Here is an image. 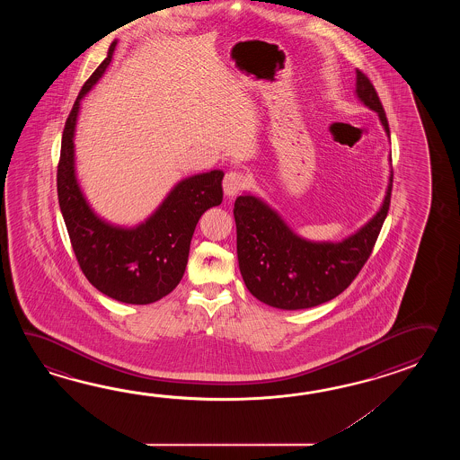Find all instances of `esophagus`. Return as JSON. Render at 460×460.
I'll return each mask as SVG.
<instances>
[{"instance_id": "obj_1", "label": "esophagus", "mask_w": 460, "mask_h": 460, "mask_svg": "<svg viewBox=\"0 0 460 460\" xmlns=\"http://www.w3.org/2000/svg\"><path fill=\"white\" fill-rule=\"evenodd\" d=\"M246 184H248V179L244 174L236 172V171H230L224 177V192L228 197L236 196L240 190H243Z\"/></svg>"}]
</instances>
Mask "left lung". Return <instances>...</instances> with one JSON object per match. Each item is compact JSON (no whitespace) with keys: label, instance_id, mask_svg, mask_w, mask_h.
I'll return each mask as SVG.
<instances>
[{"label":"left lung","instance_id":"8db88e82","mask_svg":"<svg viewBox=\"0 0 460 460\" xmlns=\"http://www.w3.org/2000/svg\"><path fill=\"white\" fill-rule=\"evenodd\" d=\"M355 93L376 111L385 133L390 127L370 78L357 70ZM390 182L382 207L342 242H311L294 234L261 199L244 194L234 200L236 254L248 291L271 307L297 311L327 303L345 291L372 254L390 208Z\"/></svg>","mask_w":460,"mask_h":460}]
</instances>
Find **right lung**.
<instances>
[{
  "instance_id": "right-lung-1",
  "label": "right lung",
  "mask_w": 460,
  "mask_h": 460,
  "mask_svg": "<svg viewBox=\"0 0 460 460\" xmlns=\"http://www.w3.org/2000/svg\"><path fill=\"white\" fill-rule=\"evenodd\" d=\"M115 48L117 40L70 110L60 146L58 196L70 243L88 281L119 303L151 304L182 279L199 218L207 208L222 204L224 171L214 169L182 179L155 214L131 228L108 224L93 212L78 186L74 137L80 102L105 74Z\"/></svg>"
}]
</instances>
